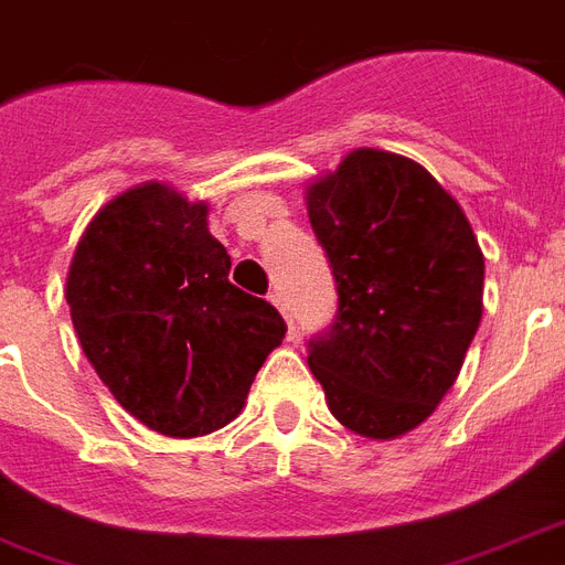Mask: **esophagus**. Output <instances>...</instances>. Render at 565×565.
I'll list each match as a JSON object with an SVG mask.
<instances>
[{
  "mask_svg": "<svg viewBox=\"0 0 565 565\" xmlns=\"http://www.w3.org/2000/svg\"><path fill=\"white\" fill-rule=\"evenodd\" d=\"M269 301H273L275 308L281 310V317H284V319H287V322H290V334H292V331H296V328H292V319H290V308H287V301H284V296H281V292H273V296H269Z\"/></svg>",
  "mask_w": 565,
  "mask_h": 565,
  "instance_id": "obj_1",
  "label": "esophagus"
}]
</instances>
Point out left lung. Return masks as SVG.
Listing matches in <instances>:
<instances>
[{
    "label": "left lung",
    "instance_id": "8db88e82",
    "mask_svg": "<svg viewBox=\"0 0 565 565\" xmlns=\"http://www.w3.org/2000/svg\"><path fill=\"white\" fill-rule=\"evenodd\" d=\"M337 284L334 322L308 363L345 428L393 439L434 413L481 326L483 255L425 167L358 149L308 190Z\"/></svg>",
    "mask_w": 565,
    "mask_h": 565
}]
</instances>
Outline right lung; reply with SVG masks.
<instances>
[{
    "instance_id": "add662e5",
    "label": "right lung",
    "mask_w": 565,
    "mask_h": 565,
    "mask_svg": "<svg viewBox=\"0 0 565 565\" xmlns=\"http://www.w3.org/2000/svg\"><path fill=\"white\" fill-rule=\"evenodd\" d=\"M228 269L207 207L163 184L117 195L75 248L66 305L84 354L114 398L167 437L225 428L287 334Z\"/></svg>"
}]
</instances>
